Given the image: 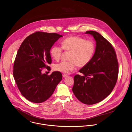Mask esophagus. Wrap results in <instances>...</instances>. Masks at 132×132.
<instances>
[{"instance_id": "34e87169", "label": "esophagus", "mask_w": 132, "mask_h": 132, "mask_svg": "<svg viewBox=\"0 0 132 132\" xmlns=\"http://www.w3.org/2000/svg\"><path fill=\"white\" fill-rule=\"evenodd\" d=\"M63 77H64V78H67L68 77V75H65V74H64V75H63Z\"/></svg>"}]
</instances>
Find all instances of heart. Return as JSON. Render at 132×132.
Listing matches in <instances>:
<instances>
[{"mask_svg":"<svg viewBox=\"0 0 132 132\" xmlns=\"http://www.w3.org/2000/svg\"><path fill=\"white\" fill-rule=\"evenodd\" d=\"M61 46L54 45L50 50L51 55L55 60H59L63 53V50L71 52L69 61H62L54 65L56 71L68 73L75 70L78 66L83 67L91 61L95 52V43L90 40L76 36L67 37L61 42Z\"/></svg>","mask_w":132,"mask_h":132,"instance_id":"heart-1","label":"heart"}]
</instances>
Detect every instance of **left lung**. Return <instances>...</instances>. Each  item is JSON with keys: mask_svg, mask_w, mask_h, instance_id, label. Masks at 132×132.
Returning a JSON list of instances; mask_svg holds the SVG:
<instances>
[{"mask_svg": "<svg viewBox=\"0 0 132 132\" xmlns=\"http://www.w3.org/2000/svg\"><path fill=\"white\" fill-rule=\"evenodd\" d=\"M93 36L96 50L90 62L79 70L84 75L74 77L72 91L79 101L86 105L98 103L113 90L118 78V63L112 44L98 32H86Z\"/></svg>", "mask_w": 132, "mask_h": 132, "instance_id": "obj_1", "label": "left lung"}]
</instances>
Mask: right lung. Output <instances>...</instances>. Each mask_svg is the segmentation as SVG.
I'll return each mask as SVG.
<instances>
[{
  "label": "right lung",
  "instance_id": "right-lung-1",
  "mask_svg": "<svg viewBox=\"0 0 132 132\" xmlns=\"http://www.w3.org/2000/svg\"><path fill=\"white\" fill-rule=\"evenodd\" d=\"M63 36L56 33L34 32L21 44L14 61L13 76L22 95L29 101L41 103L53 94L62 79V73L54 71L48 76L42 73L52 63L50 50Z\"/></svg>",
  "mask_w": 132,
  "mask_h": 132
}]
</instances>
